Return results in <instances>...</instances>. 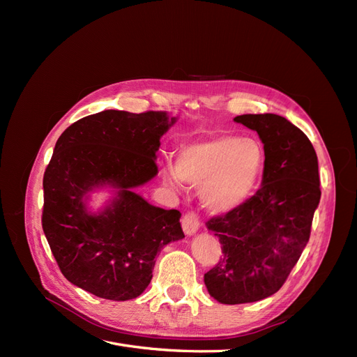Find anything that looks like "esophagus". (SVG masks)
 <instances>
[{
  "instance_id": "34e87169",
  "label": "esophagus",
  "mask_w": 357,
  "mask_h": 357,
  "mask_svg": "<svg viewBox=\"0 0 357 357\" xmlns=\"http://www.w3.org/2000/svg\"><path fill=\"white\" fill-rule=\"evenodd\" d=\"M199 225H201L199 215L195 211H188L186 214H183L181 226H183V231L186 232V235L195 234L199 228Z\"/></svg>"
}]
</instances>
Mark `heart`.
Segmentation results:
<instances>
[{
	"mask_svg": "<svg viewBox=\"0 0 357 357\" xmlns=\"http://www.w3.org/2000/svg\"><path fill=\"white\" fill-rule=\"evenodd\" d=\"M264 164V147L256 139L220 135L183 149L167 178L202 186L205 205L223 213L240 207L252 195Z\"/></svg>",
	"mask_w": 357,
	"mask_h": 357,
	"instance_id": "1",
	"label": "heart"
}]
</instances>
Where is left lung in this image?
Returning <instances> with one entry per match:
<instances>
[{"instance_id": "obj_1", "label": "left lung", "mask_w": 357, "mask_h": 357, "mask_svg": "<svg viewBox=\"0 0 357 357\" xmlns=\"http://www.w3.org/2000/svg\"><path fill=\"white\" fill-rule=\"evenodd\" d=\"M234 121L261 137L265 164L255 195L207 222L222 256L204 283L214 299L229 305L261 301L284 284L310 240L321 195L316 150L298 126L271 113Z\"/></svg>"}]
</instances>
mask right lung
Here are the masks:
<instances>
[{
  "mask_svg": "<svg viewBox=\"0 0 357 357\" xmlns=\"http://www.w3.org/2000/svg\"><path fill=\"white\" fill-rule=\"evenodd\" d=\"M174 122L164 112L105 110L58 138L43 177L41 225L73 284L104 299H134L152 280L160 248L185 236L178 210L155 207L132 192L158 174L160 137ZM104 184L117 187L118 197L89 215L82 197Z\"/></svg>",
  "mask_w": 357,
  "mask_h": 357,
  "instance_id": "add662e5",
  "label": "right lung"
}]
</instances>
